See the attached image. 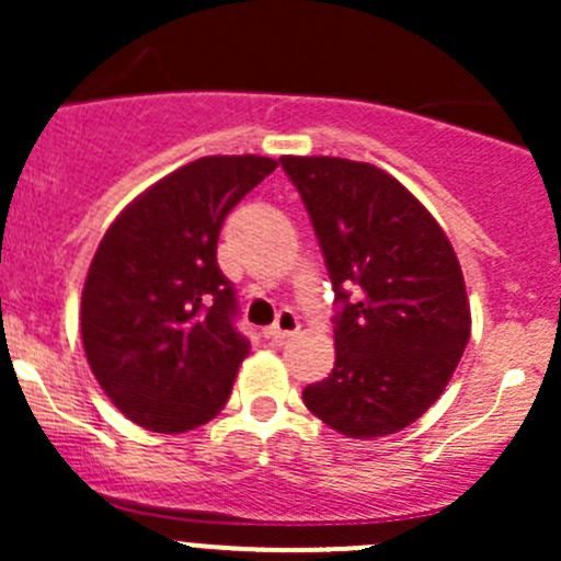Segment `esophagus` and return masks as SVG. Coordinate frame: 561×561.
Returning <instances> with one entry per match:
<instances>
[{"label": "esophagus", "mask_w": 561, "mask_h": 561, "mask_svg": "<svg viewBox=\"0 0 561 561\" xmlns=\"http://www.w3.org/2000/svg\"><path fill=\"white\" fill-rule=\"evenodd\" d=\"M298 328H301V322H298V314L293 312V309H282V312L276 314L274 325L265 328V336H268L271 342H285L287 336L298 333Z\"/></svg>", "instance_id": "esophagus-1"}]
</instances>
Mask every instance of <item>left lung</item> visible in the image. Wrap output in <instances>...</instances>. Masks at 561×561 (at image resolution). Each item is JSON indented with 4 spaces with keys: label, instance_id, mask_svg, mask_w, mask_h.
Segmentation results:
<instances>
[{
    "label": "left lung",
    "instance_id": "8db88e82",
    "mask_svg": "<svg viewBox=\"0 0 561 561\" xmlns=\"http://www.w3.org/2000/svg\"><path fill=\"white\" fill-rule=\"evenodd\" d=\"M307 206L336 304V364L304 404L339 434L386 437L415 423L469 342L458 257L437 219L393 175L339 157H279Z\"/></svg>",
    "mask_w": 561,
    "mask_h": 561
}]
</instances>
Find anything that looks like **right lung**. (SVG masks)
<instances>
[{
  "label": "right lung",
  "mask_w": 561,
  "mask_h": 561,
  "mask_svg": "<svg viewBox=\"0 0 561 561\" xmlns=\"http://www.w3.org/2000/svg\"><path fill=\"white\" fill-rule=\"evenodd\" d=\"M274 168L271 157H201L135 197L94 252L81 296L87 360L149 432L195 428L228 401L249 342L217 241L230 208Z\"/></svg>",
  "instance_id": "obj_1"
}]
</instances>
